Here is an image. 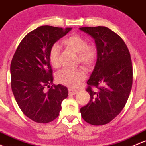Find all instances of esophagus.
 I'll list each match as a JSON object with an SVG mask.
<instances>
[{
  "label": "esophagus",
  "mask_w": 146,
  "mask_h": 146,
  "mask_svg": "<svg viewBox=\"0 0 146 146\" xmlns=\"http://www.w3.org/2000/svg\"><path fill=\"white\" fill-rule=\"evenodd\" d=\"M68 92H69V94H70V95H75V94H77L78 91L77 90L72 89V88H69Z\"/></svg>",
  "instance_id": "esophagus-1"
}]
</instances>
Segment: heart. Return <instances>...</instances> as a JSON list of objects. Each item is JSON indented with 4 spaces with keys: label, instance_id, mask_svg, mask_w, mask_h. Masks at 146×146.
<instances>
[{
    "label": "heart",
    "instance_id": "1",
    "mask_svg": "<svg viewBox=\"0 0 146 146\" xmlns=\"http://www.w3.org/2000/svg\"><path fill=\"white\" fill-rule=\"evenodd\" d=\"M62 44L67 48L78 53L77 62L85 68L91 69L98 58V48L94 43H87L86 40L79 34H72L62 40ZM60 48L58 44H53L48 52V60L50 65L58 68L60 65ZM86 79V74L82 68L63 69L55 74L58 83L75 88Z\"/></svg>",
    "mask_w": 146,
    "mask_h": 146
}]
</instances>
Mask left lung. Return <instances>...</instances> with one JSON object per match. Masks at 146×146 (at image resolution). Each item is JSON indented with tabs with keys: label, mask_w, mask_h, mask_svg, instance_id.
I'll list each match as a JSON object with an SVG mask.
<instances>
[{
	"label": "left lung",
	"mask_w": 146,
	"mask_h": 146,
	"mask_svg": "<svg viewBox=\"0 0 146 146\" xmlns=\"http://www.w3.org/2000/svg\"><path fill=\"white\" fill-rule=\"evenodd\" d=\"M95 39L98 58L86 91L90 101L80 110L91 125H104L120 113L129 98L133 67L128 48L122 38L106 27L79 28Z\"/></svg>",
	"instance_id": "left-lung-1"
}]
</instances>
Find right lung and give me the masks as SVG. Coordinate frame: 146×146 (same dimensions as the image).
Instances as JSON below:
<instances>
[{
	"label": "right lung",
	"instance_id": "obj_1",
	"mask_svg": "<svg viewBox=\"0 0 146 146\" xmlns=\"http://www.w3.org/2000/svg\"><path fill=\"white\" fill-rule=\"evenodd\" d=\"M71 29L39 27L24 37L13 55L12 91L22 112L35 122L46 124L55 119L62 108L61 103L68 96L64 86L52 84L48 52Z\"/></svg>",
	"mask_w": 146,
	"mask_h": 146
}]
</instances>
